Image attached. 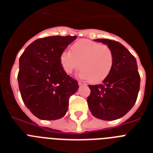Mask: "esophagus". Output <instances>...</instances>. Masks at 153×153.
I'll use <instances>...</instances> for the list:
<instances>
[{
	"mask_svg": "<svg viewBox=\"0 0 153 153\" xmlns=\"http://www.w3.org/2000/svg\"><path fill=\"white\" fill-rule=\"evenodd\" d=\"M78 83H79V85H80V86L81 85H86L85 84H84V83H82V82H80V81H79V82Z\"/></svg>",
	"mask_w": 153,
	"mask_h": 153,
	"instance_id": "34e87169",
	"label": "esophagus"
}]
</instances>
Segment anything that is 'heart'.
Segmentation results:
<instances>
[{
  "label": "heart",
  "mask_w": 153,
  "mask_h": 153,
  "mask_svg": "<svg viewBox=\"0 0 153 153\" xmlns=\"http://www.w3.org/2000/svg\"><path fill=\"white\" fill-rule=\"evenodd\" d=\"M62 68L71 74L80 67V75L92 83L105 80L111 72L114 56L108 45L83 39L74 43L71 52L64 50L59 57Z\"/></svg>",
  "instance_id": "obj_1"
}]
</instances>
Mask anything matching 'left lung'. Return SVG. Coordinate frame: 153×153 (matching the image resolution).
I'll use <instances>...</instances> for the list:
<instances>
[{"mask_svg":"<svg viewBox=\"0 0 153 153\" xmlns=\"http://www.w3.org/2000/svg\"><path fill=\"white\" fill-rule=\"evenodd\" d=\"M107 45L114 56L111 72L99 85H89V108L97 119L115 120L132 108L137 100L141 78L135 57L121 43L109 39H96Z\"/></svg>","mask_w":153,"mask_h":153,"instance_id":"1","label":"left lung"}]
</instances>
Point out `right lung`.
Wrapping results in <instances>:
<instances>
[{
  "label": "right lung",
  "mask_w": 153,
  "mask_h": 153,
  "mask_svg": "<svg viewBox=\"0 0 153 153\" xmlns=\"http://www.w3.org/2000/svg\"><path fill=\"white\" fill-rule=\"evenodd\" d=\"M76 36L39 38L27 47L19 58V88L27 108L38 119L55 120L64 117L69 98L79 84L67 74L59 57Z\"/></svg>",
  "instance_id": "right-lung-1"
}]
</instances>
